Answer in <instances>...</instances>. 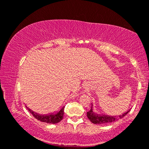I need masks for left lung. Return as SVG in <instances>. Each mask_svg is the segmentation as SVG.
I'll list each match as a JSON object with an SVG mask.
<instances>
[{
    "label": "left lung",
    "mask_w": 149,
    "mask_h": 149,
    "mask_svg": "<svg viewBox=\"0 0 149 149\" xmlns=\"http://www.w3.org/2000/svg\"><path fill=\"white\" fill-rule=\"evenodd\" d=\"M130 109H129L127 112L124 113V114H123L122 115H120V116L117 118L116 116H105V115H102V116H100V115L96 114L93 112L92 108H91L90 110L88 111L87 112V116L88 118V119L94 124H101L110 123H113V122L116 120H118V118H121L125 116L126 115L130 112Z\"/></svg>",
    "instance_id": "1"
}]
</instances>
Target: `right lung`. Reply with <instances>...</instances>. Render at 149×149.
Wrapping results in <instances>:
<instances>
[{
	"label": "right lung",
	"instance_id": "obj_1",
	"mask_svg": "<svg viewBox=\"0 0 149 149\" xmlns=\"http://www.w3.org/2000/svg\"><path fill=\"white\" fill-rule=\"evenodd\" d=\"M64 106L61 108V110L59 112H57V114H51L49 115H40L33 112L32 110L29 109V112L33 114V116H34L35 118L40 120L43 123H49V124H57L60 122L62 119H63V114H64Z\"/></svg>",
	"mask_w": 149,
	"mask_h": 149
}]
</instances>
